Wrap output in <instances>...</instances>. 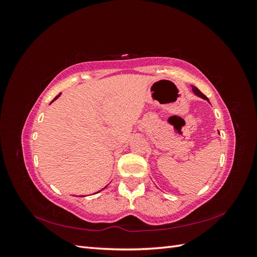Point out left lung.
Returning a JSON list of instances; mask_svg holds the SVG:
<instances>
[{"instance_id":"left-lung-1","label":"left lung","mask_w":257,"mask_h":257,"mask_svg":"<svg viewBox=\"0 0 257 257\" xmlns=\"http://www.w3.org/2000/svg\"><path fill=\"white\" fill-rule=\"evenodd\" d=\"M191 87H192V91H193L194 94L199 96V97H201V98H204V99H206V100H208V102H209V98H208L206 95H204L203 93H201V92L195 87V85H191ZM209 103H210V102H209Z\"/></svg>"}]
</instances>
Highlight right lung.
Returning <instances> with one entry per match:
<instances>
[{"label":"right lung","mask_w":257,"mask_h":257,"mask_svg":"<svg viewBox=\"0 0 257 257\" xmlns=\"http://www.w3.org/2000/svg\"><path fill=\"white\" fill-rule=\"evenodd\" d=\"M60 95H61V93H60V94H59V95H57L56 97H54V98H53V100H56V99H57V98H58V97H59ZM53 100H52V102H53ZM52 102H51V103H52ZM105 188H106V186H105ZM105 188H104V189H105ZM98 192H99V191H98ZM98 192H96V193H98Z\"/></svg>","instance_id":"obj_1"}]
</instances>
